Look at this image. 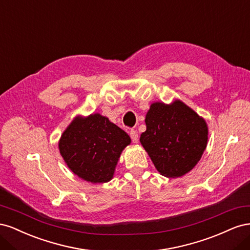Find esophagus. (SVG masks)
Returning <instances> with one entry per match:
<instances>
[{"label":"esophagus","mask_w":250,"mask_h":250,"mask_svg":"<svg viewBox=\"0 0 250 250\" xmlns=\"http://www.w3.org/2000/svg\"><path fill=\"white\" fill-rule=\"evenodd\" d=\"M129 134H130V138H131L132 142H133V143H138V141H139L138 131L134 130V129H131L130 132H129Z\"/></svg>","instance_id":"1"}]
</instances>
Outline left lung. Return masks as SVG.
<instances>
[{
  "label": "left lung",
  "mask_w": 250,
  "mask_h": 250,
  "mask_svg": "<svg viewBox=\"0 0 250 250\" xmlns=\"http://www.w3.org/2000/svg\"><path fill=\"white\" fill-rule=\"evenodd\" d=\"M140 142L162 175L176 178L190 172L208 145V125L180 100L155 102L146 115Z\"/></svg>",
  "instance_id": "1"
}]
</instances>
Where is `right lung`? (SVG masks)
<instances>
[{
    "label": "right lung",
    "mask_w": 250,
    "mask_h": 250,
    "mask_svg": "<svg viewBox=\"0 0 250 250\" xmlns=\"http://www.w3.org/2000/svg\"><path fill=\"white\" fill-rule=\"evenodd\" d=\"M131 140L100 113L76 117L59 140L60 154L72 172L93 184L107 183Z\"/></svg>",
    "instance_id": "right-lung-1"
}]
</instances>
